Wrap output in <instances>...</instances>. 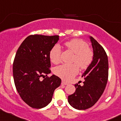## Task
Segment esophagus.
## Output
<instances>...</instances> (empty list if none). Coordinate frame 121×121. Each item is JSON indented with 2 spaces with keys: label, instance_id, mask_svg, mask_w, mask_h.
<instances>
[{
  "label": "esophagus",
  "instance_id": "esophagus-1",
  "mask_svg": "<svg viewBox=\"0 0 121 121\" xmlns=\"http://www.w3.org/2000/svg\"><path fill=\"white\" fill-rule=\"evenodd\" d=\"M61 84H62V85H67V84H68V83H67V82H65V81H62Z\"/></svg>",
  "mask_w": 121,
  "mask_h": 121
}]
</instances>
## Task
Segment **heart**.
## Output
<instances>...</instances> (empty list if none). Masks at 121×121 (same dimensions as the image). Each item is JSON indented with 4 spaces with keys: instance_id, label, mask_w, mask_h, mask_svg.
Instances as JSON below:
<instances>
[{
    "instance_id": "b5f03b06",
    "label": "heart",
    "mask_w": 121,
    "mask_h": 121,
    "mask_svg": "<svg viewBox=\"0 0 121 121\" xmlns=\"http://www.w3.org/2000/svg\"><path fill=\"white\" fill-rule=\"evenodd\" d=\"M65 46L74 53L72 64H63L56 66L54 72L57 75L65 80H69L76 75L79 69H87L94 59V52L88 44L82 39H74L65 42ZM61 49L59 45H55L51 49L49 56L51 61L55 64L60 62Z\"/></svg>"
}]
</instances>
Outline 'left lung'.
Here are the masks:
<instances>
[{"instance_id":"8db88e82","label":"left lung","mask_w":121,"mask_h":121,"mask_svg":"<svg viewBox=\"0 0 121 121\" xmlns=\"http://www.w3.org/2000/svg\"><path fill=\"white\" fill-rule=\"evenodd\" d=\"M94 51V59L83 74V85L75 84V92L68 96V102L78 110L92 107L104 92L108 79V59L102 46L90 37Z\"/></svg>"}]
</instances>
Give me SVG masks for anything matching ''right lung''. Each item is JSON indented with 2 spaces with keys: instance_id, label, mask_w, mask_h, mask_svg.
<instances>
[{
  "instance_id": "obj_1",
  "label": "right lung",
  "mask_w": 121,
  "mask_h": 121,
  "mask_svg": "<svg viewBox=\"0 0 121 121\" xmlns=\"http://www.w3.org/2000/svg\"><path fill=\"white\" fill-rule=\"evenodd\" d=\"M59 39V35H30L17 49L13 64L14 84L23 101L33 108L47 105L61 82L56 75L47 76L51 73L49 51Z\"/></svg>"
}]
</instances>
